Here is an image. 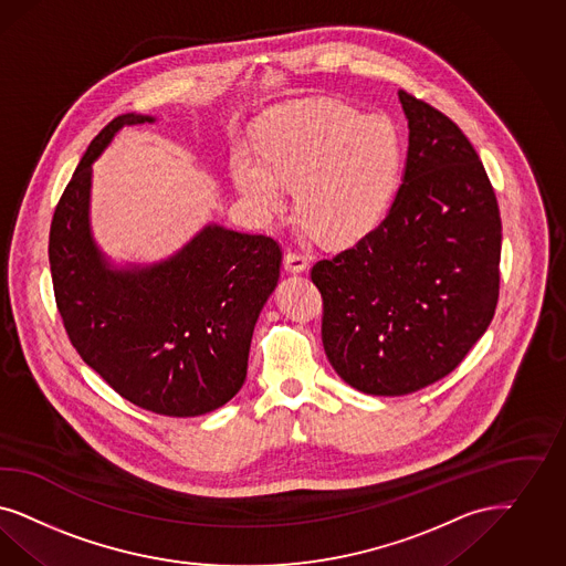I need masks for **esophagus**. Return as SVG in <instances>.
Wrapping results in <instances>:
<instances>
[{
  "mask_svg": "<svg viewBox=\"0 0 566 566\" xmlns=\"http://www.w3.org/2000/svg\"><path fill=\"white\" fill-rule=\"evenodd\" d=\"M310 268V259L298 251H289L284 254V270L291 273L305 272Z\"/></svg>",
  "mask_w": 566,
  "mask_h": 566,
  "instance_id": "34e87169",
  "label": "esophagus"
}]
</instances>
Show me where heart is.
I'll return each mask as SVG.
<instances>
[{"instance_id": "1", "label": "heart", "mask_w": 566, "mask_h": 566, "mask_svg": "<svg viewBox=\"0 0 566 566\" xmlns=\"http://www.w3.org/2000/svg\"><path fill=\"white\" fill-rule=\"evenodd\" d=\"M401 156L389 118L361 115L340 99H298L265 118L261 155L235 153L232 176L259 217L284 213L296 188V211L313 234L349 244L387 211Z\"/></svg>"}]
</instances>
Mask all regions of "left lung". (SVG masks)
Returning <instances> with one entry per match:
<instances>
[{"label": "left lung", "mask_w": 566, "mask_h": 566, "mask_svg": "<svg viewBox=\"0 0 566 566\" xmlns=\"http://www.w3.org/2000/svg\"><path fill=\"white\" fill-rule=\"evenodd\" d=\"M410 127L403 184L355 247L313 265L322 343L353 389L397 397L455 370L500 296L502 219L462 129L399 92Z\"/></svg>", "instance_id": "8db88e82"}]
</instances>
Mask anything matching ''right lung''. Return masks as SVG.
<instances>
[{
  "mask_svg": "<svg viewBox=\"0 0 566 566\" xmlns=\"http://www.w3.org/2000/svg\"><path fill=\"white\" fill-rule=\"evenodd\" d=\"M153 120L120 115L94 137L54 211L50 270L81 359L137 408L190 418L242 389L282 249L270 235L211 223L167 261L113 270L90 230L92 163L120 127Z\"/></svg>",
  "mask_w": 566,
  "mask_h": 566,
  "instance_id": "1",
  "label": "right lung"
}]
</instances>
